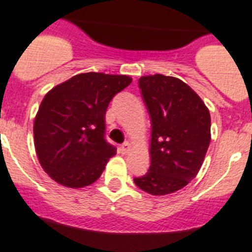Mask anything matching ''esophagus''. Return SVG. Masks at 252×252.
<instances>
[{
  "mask_svg": "<svg viewBox=\"0 0 252 252\" xmlns=\"http://www.w3.org/2000/svg\"><path fill=\"white\" fill-rule=\"evenodd\" d=\"M130 149H131L130 143H128V142H126V143H124L123 146L121 147V153H123V154H126V153H128L129 151H130Z\"/></svg>",
  "mask_w": 252,
  "mask_h": 252,
  "instance_id": "esophagus-1",
  "label": "esophagus"
}]
</instances>
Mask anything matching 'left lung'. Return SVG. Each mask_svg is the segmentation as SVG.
<instances>
[{
    "label": "left lung",
    "instance_id": "8db88e82",
    "mask_svg": "<svg viewBox=\"0 0 252 252\" xmlns=\"http://www.w3.org/2000/svg\"><path fill=\"white\" fill-rule=\"evenodd\" d=\"M139 89L152 123L151 167L134 183L147 193L164 196L198 173L210 146V112L187 84L173 76H142Z\"/></svg>",
    "mask_w": 252,
    "mask_h": 252
}]
</instances>
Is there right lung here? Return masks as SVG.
Returning <instances> with one entry per match:
<instances>
[{
    "label": "right lung",
    "instance_id": "1",
    "mask_svg": "<svg viewBox=\"0 0 252 252\" xmlns=\"http://www.w3.org/2000/svg\"><path fill=\"white\" fill-rule=\"evenodd\" d=\"M131 78L103 72L72 76L42 99L33 123L38 162L54 181L81 188L98 180L117 149L105 139V113Z\"/></svg>",
    "mask_w": 252,
    "mask_h": 252
}]
</instances>
